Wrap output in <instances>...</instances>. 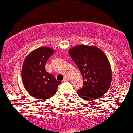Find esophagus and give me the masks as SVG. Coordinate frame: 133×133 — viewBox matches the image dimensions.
<instances>
[{
  "label": "esophagus",
  "mask_w": 133,
  "mask_h": 133,
  "mask_svg": "<svg viewBox=\"0 0 133 133\" xmlns=\"http://www.w3.org/2000/svg\"><path fill=\"white\" fill-rule=\"evenodd\" d=\"M69 81V78H68V77H65L64 78V80H63V81H64V82H66V81Z\"/></svg>",
  "instance_id": "esophagus-1"
}]
</instances>
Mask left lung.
<instances>
[{
    "label": "left lung",
    "instance_id": "obj_1",
    "mask_svg": "<svg viewBox=\"0 0 133 133\" xmlns=\"http://www.w3.org/2000/svg\"><path fill=\"white\" fill-rule=\"evenodd\" d=\"M69 54L84 79L83 86L77 91L78 96L86 101L101 97L112 82L111 66L106 55L95 46L84 45L72 47Z\"/></svg>",
    "mask_w": 133,
    "mask_h": 133
}]
</instances>
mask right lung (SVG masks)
Here are the masks:
<instances>
[{"label":"right lung","mask_w":133,"mask_h":133,"mask_svg":"<svg viewBox=\"0 0 133 133\" xmlns=\"http://www.w3.org/2000/svg\"><path fill=\"white\" fill-rule=\"evenodd\" d=\"M54 49L42 47L30 52L23 62L21 77L26 91L37 99L46 100L53 96L61 83L45 70V64Z\"/></svg>","instance_id":"obj_1"}]
</instances>
